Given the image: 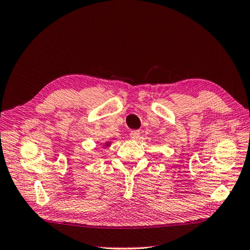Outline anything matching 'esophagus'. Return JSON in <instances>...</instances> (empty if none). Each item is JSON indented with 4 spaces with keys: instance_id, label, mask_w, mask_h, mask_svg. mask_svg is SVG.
I'll return each instance as SVG.
<instances>
[{
    "instance_id": "34e87169",
    "label": "esophagus",
    "mask_w": 250,
    "mask_h": 250,
    "mask_svg": "<svg viewBox=\"0 0 250 250\" xmlns=\"http://www.w3.org/2000/svg\"><path fill=\"white\" fill-rule=\"evenodd\" d=\"M140 135H141V132L139 130H133V131H131L130 138L132 140H138L140 138Z\"/></svg>"
}]
</instances>
